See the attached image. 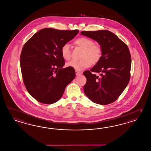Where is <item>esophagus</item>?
Segmentation results:
<instances>
[{
    "label": "esophagus",
    "instance_id": "34e87169",
    "mask_svg": "<svg viewBox=\"0 0 151 151\" xmlns=\"http://www.w3.org/2000/svg\"><path fill=\"white\" fill-rule=\"evenodd\" d=\"M76 76H79V75H81L82 73H81V72H78L77 70H76Z\"/></svg>",
    "mask_w": 151,
    "mask_h": 151
}]
</instances>
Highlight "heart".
I'll return each mask as SVG.
<instances>
[{
  "instance_id": "b5f03b06",
  "label": "heart",
  "mask_w": 151,
  "mask_h": 151,
  "mask_svg": "<svg viewBox=\"0 0 151 151\" xmlns=\"http://www.w3.org/2000/svg\"><path fill=\"white\" fill-rule=\"evenodd\" d=\"M76 44L84 49L82 58L80 60H72L66 64L67 67L73 68L77 70H82L88 68L92 64L97 63L101 58L102 51L101 48L94 44L91 39L87 37H81L75 41ZM60 53L63 58L68 60L71 57L70 46L68 43L63 44L60 49Z\"/></svg>"
}]
</instances>
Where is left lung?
I'll return each mask as SVG.
<instances>
[{"mask_svg": "<svg viewBox=\"0 0 151 151\" xmlns=\"http://www.w3.org/2000/svg\"><path fill=\"white\" fill-rule=\"evenodd\" d=\"M81 35L100 45L102 56L90 70L83 72L87 78L86 95L93 102L106 105L122 94L130 78L131 57L127 45L116 34L107 30L82 31ZM93 73H97L100 76Z\"/></svg>", "mask_w": 151, "mask_h": 151, "instance_id": "1", "label": "left lung"}]
</instances>
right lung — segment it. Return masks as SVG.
<instances>
[{"instance_id":"add662e5","label":"right lung","mask_w":151,"mask_h":151,"mask_svg":"<svg viewBox=\"0 0 151 151\" xmlns=\"http://www.w3.org/2000/svg\"><path fill=\"white\" fill-rule=\"evenodd\" d=\"M79 30L44 28L26 42L20 54V68L29 94L44 104L57 102L76 77L73 68H63L65 60L60 49Z\"/></svg>"}]
</instances>
